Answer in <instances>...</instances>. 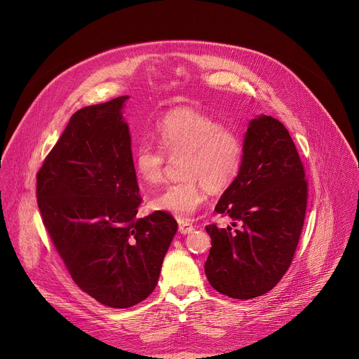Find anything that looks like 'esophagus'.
<instances>
[{"label": "esophagus", "instance_id": "esophagus-1", "mask_svg": "<svg viewBox=\"0 0 359 359\" xmlns=\"http://www.w3.org/2000/svg\"><path fill=\"white\" fill-rule=\"evenodd\" d=\"M179 231H180L182 234H189V233H191V231H193L191 223H189V222H186V220H179Z\"/></svg>", "mask_w": 359, "mask_h": 359}]
</instances>
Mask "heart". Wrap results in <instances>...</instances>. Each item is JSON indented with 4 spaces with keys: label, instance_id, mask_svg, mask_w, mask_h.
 Segmentation results:
<instances>
[{
    "label": "heart",
    "instance_id": "heart-1",
    "mask_svg": "<svg viewBox=\"0 0 359 359\" xmlns=\"http://www.w3.org/2000/svg\"><path fill=\"white\" fill-rule=\"evenodd\" d=\"M156 137L162 149L142 143L133 153V172L137 180L146 186L162 180L165 152L169 158L184 156V180L151 196L147 201L151 212L168 213L179 220L190 219L206 200L208 187L212 191H222L240 173L244 156L240 135L200 111L186 108L169 112L158 123Z\"/></svg>",
    "mask_w": 359,
    "mask_h": 359
}]
</instances>
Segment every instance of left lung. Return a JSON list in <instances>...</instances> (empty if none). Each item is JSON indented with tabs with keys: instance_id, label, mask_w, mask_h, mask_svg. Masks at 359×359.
<instances>
[{
	"instance_id": "left-lung-1",
	"label": "left lung",
	"mask_w": 359,
	"mask_h": 359,
	"mask_svg": "<svg viewBox=\"0 0 359 359\" xmlns=\"http://www.w3.org/2000/svg\"><path fill=\"white\" fill-rule=\"evenodd\" d=\"M243 165L216 212L233 223L206 226L212 248L204 271L210 285L236 299L260 297L288 270L306 209V180L285 126L267 115L250 121Z\"/></svg>"
}]
</instances>
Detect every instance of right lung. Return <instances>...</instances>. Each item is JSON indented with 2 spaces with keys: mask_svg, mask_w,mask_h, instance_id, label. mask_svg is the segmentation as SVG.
Returning <instances> with one entry per match:
<instances>
[{
  "mask_svg": "<svg viewBox=\"0 0 359 359\" xmlns=\"http://www.w3.org/2000/svg\"><path fill=\"white\" fill-rule=\"evenodd\" d=\"M129 96L75 112L36 175L45 229L78 287L111 309H129L155 290L177 222L137 219Z\"/></svg>",
  "mask_w": 359,
  "mask_h": 359,
  "instance_id": "add662e5",
  "label": "right lung"
}]
</instances>
